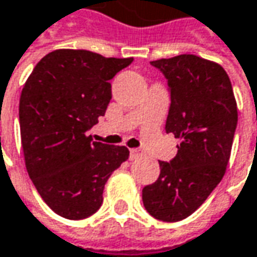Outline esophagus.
<instances>
[{"label":"esophagus","instance_id":"34e87169","mask_svg":"<svg viewBox=\"0 0 257 257\" xmlns=\"http://www.w3.org/2000/svg\"><path fill=\"white\" fill-rule=\"evenodd\" d=\"M141 156H143V151H141V150H138V148H132V150L129 151V157H131V160L140 159Z\"/></svg>","mask_w":257,"mask_h":257}]
</instances>
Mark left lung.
I'll use <instances>...</instances> for the list:
<instances>
[{"label":"left lung","instance_id":"8db88e82","mask_svg":"<svg viewBox=\"0 0 257 257\" xmlns=\"http://www.w3.org/2000/svg\"><path fill=\"white\" fill-rule=\"evenodd\" d=\"M170 87L166 132L180 140L170 163H160L159 179L143 189L145 209L154 218H188L224 177L237 126L231 81L219 64L196 55L153 61Z\"/></svg>","mask_w":257,"mask_h":257}]
</instances>
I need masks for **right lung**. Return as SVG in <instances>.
Instances as JSON below:
<instances>
[{
    "mask_svg": "<svg viewBox=\"0 0 257 257\" xmlns=\"http://www.w3.org/2000/svg\"><path fill=\"white\" fill-rule=\"evenodd\" d=\"M131 62L56 49L39 61L24 84L19 117L26 169L42 199L64 218L93 215L107 179L128 160L126 147L93 143L85 132L107 109L109 81Z\"/></svg>",
    "mask_w": 257,
    "mask_h": 257,
    "instance_id": "obj_1",
    "label": "right lung"
}]
</instances>
